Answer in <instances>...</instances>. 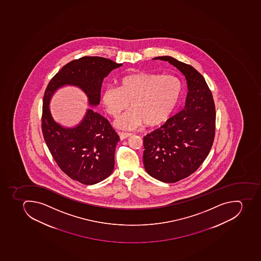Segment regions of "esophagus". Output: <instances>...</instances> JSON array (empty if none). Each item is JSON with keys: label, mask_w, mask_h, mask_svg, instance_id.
Segmentation results:
<instances>
[{"label": "esophagus", "mask_w": 261, "mask_h": 261, "mask_svg": "<svg viewBox=\"0 0 261 261\" xmlns=\"http://www.w3.org/2000/svg\"><path fill=\"white\" fill-rule=\"evenodd\" d=\"M132 136V134L130 133H125V132H120L119 133V136H120V139L121 140H125V139L128 138L129 136Z\"/></svg>", "instance_id": "34e87169"}]
</instances>
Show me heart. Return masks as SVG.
<instances>
[{
	"label": "heart",
	"instance_id": "b5f03b06",
	"mask_svg": "<svg viewBox=\"0 0 261 261\" xmlns=\"http://www.w3.org/2000/svg\"><path fill=\"white\" fill-rule=\"evenodd\" d=\"M182 94V83L173 75L137 72L125 75L119 87L109 86L101 93V103L108 114L117 117L116 126L132 129L145 123L149 126L166 121L175 110Z\"/></svg>",
	"mask_w": 261,
	"mask_h": 261
}]
</instances>
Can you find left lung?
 Instances as JSON below:
<instances>
[{
    "mask_svg": "<svg viewBox=\"0 0 261 261\" xmlns=\"http://www.w3.org/2000/svg\"><path fill=\"white\" fill-rule=\"evenodd\" d=\"M153 59L176 67L185 76L189 89L184 110L144 137L147 173L172 184L194 173L207 157L214 141L216 108L205 79L193 66L170 56Z\"/></svg>",
    "mask_w": 261,
    "mask_h": 261,
    "instance_id": "1",
    "label": "left lung"
}]
</instances>
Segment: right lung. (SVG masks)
Masks as SVG:
<instances>
[{
	"label": "right lung",
	"mask_w": 261,
	"mask_h": 261,
	"mask_svg": "<svg viewBox=\"0 0 261 261\" xmlns=\"http://www.w3.org/2000/svg\"><path fill=\"white\" fill-rule=\"evenodd\" d=\"M121 65L106 58L75 59L54 76L44 92L41 127L47 146L61 170L86 185L97 184L112 174L119 136L105 117L91 108L79 125L64 127L52 117L49 102L59 88L72 85L84 91L89 105H98L103 79Z\"/></svg>",
	"instance_id": "obj_1"
}]
</instances>
